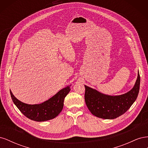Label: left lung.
<instances>
[{"instance_id": "1", "label": "left lung", "mask_w": 148, "mask_h": 148, "mask_svg": "<svg viewBox=\"0 0 148 148\" xmlns=\"http://www.w3.org/2000/svg\"><path fill=\"white\" fill-rule=\"evenodd\" d=\"M140 85L138 72L135 86L128 92L119 96H109L96 89L85 87L84 100L88 109L97 117L114 119L123 115L130 109L138 97Z\"/></svg>"}]
</instances>
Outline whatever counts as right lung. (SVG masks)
<instances>
[{
	"mask_svg": "<svg viewBox=\"0 0 148 148\" xmlns=\"http://www.w3.org/2000/svg\"><path fill=\"white\" fill-rule=\"evenodd\" d=\"M70 91V86L61 89L47 101L39 104H27L17 99L10 90L12 99L21 112L26 117L36 121L44 122L56 118L62 110L65 96Z\"/></svg>",
	"mask_w": 148,
	"mask_h": 148,
	"instance_id": "1",
	"label": "right lung"
}]
</instances>
